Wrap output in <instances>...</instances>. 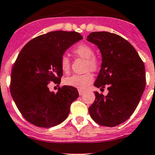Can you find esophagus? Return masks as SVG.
<instances>
[{
  "label": "esophagus",
  "instance_id": "34e87169",
  "mask_svg": "<svg viewBox=\"0 0 155 155\" xmlns=\"http://www.w3.org/2000/svg\"><path fill=\"white\" fill-rule=\"evenodd\" d=\"M78 93H79L80 96H81V95H83L84 93H85V91L83 90H78Z\"/></svg>",
  "mask_w": 155,
  "mask_h": 155
}]
</instances>
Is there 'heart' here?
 <instances>
[{
	"mask_svg": "<svg viewBox=\"0 0 155 155\" xmlns=\"http://www.w3.org/2000/svg\"><path fill=\"white\" fill-rule=\"evenodd\" d=\"M73 52L80 57L86 59V71H97L100 66L99 58L94 55L93 47L87 44H80L76 46ZM60 67L64 73H68L71 68V61L66 55H62L60 58ZM93 81V75L90 72L84 74H74L64 80L66 85L78 89H86Z\"/></svg>",
	"mask_w": 155,
	"mask_h": 155,
	"instance_id": "obj_1",
	"label": "heart"
}]
</instances>
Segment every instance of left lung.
Wrapping results in <instances>:
<instances>
[{
  "mask_svg": "<svg viewBox=\"0 0 155 155\" xmlns=\"http://www.w3.org/2000/svg\"><path fill=\"white\" fill-rule=\"evenodd\" d=\"M87 40L99 47L102 62L95 87L108 90L107 96L95 92L89 108L92 119L105 127L117 126L130 118L145 87L143 62L134 47L122 37L107 31L92 32Z\"/></svg>",
  "mask_w": 155,
  "mask_h": 155,
  "instance_id": "8db88e82",
  "label": "left lung"
}]
</instances>
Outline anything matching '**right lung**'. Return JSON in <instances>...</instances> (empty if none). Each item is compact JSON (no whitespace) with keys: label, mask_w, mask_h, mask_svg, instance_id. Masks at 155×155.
I'll return each mask as SVG.
<instances>
[{"label":"right lung","mask_w":155,"mask_h":155,"mask_svg":"<svg viewBox=\"0 0 155 155\" xmlns=\"http://www.w3.org/2000/svg\"><path fill=\"white\" fill-rule=\"evenodd\" d=\"M82 38L78 32L56 31L33 38L22 49L12 68L10 88L18 109L29 123L49 128L67 118L71 104L79 96L78 90L63 86L54 93L48 86L52 81L60 84L61 56Z\"/></svg>","instance_id":"add662e5"}]
</instances>
